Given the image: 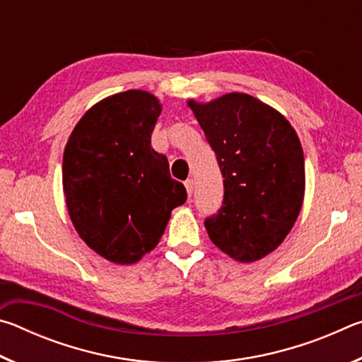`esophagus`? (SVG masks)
<instances>
[{"mask_svg": "<svg viewBox=\"0 0 362 362\" xmlns=\"http://www.w3.org/2000/svg\"><path fill=\"white\" fill-rule=\"evenodd\" d=\"M185 188H187L188 196H192V194H193V189H194V182H193L192 179H188V180L185 182Z\"/></svg>", "mask_w": 362, "mask_h": 362, "instance_id": "34e87169", "label": "esophagus"}]
</instances>
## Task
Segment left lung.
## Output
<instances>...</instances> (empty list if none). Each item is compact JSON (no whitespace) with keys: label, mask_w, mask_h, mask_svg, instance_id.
<instances>
[{"label":"left lung","mask_w":362,"mask_h":362,"mask_svg":"<svg viewBox=\"0 0 362 362\" xmlns=\"http://www.w3.org/2000/svg\"><path fill=\"white\" fill-rule=\"evenodd\" d=\"M223 175V206L206 218L211 241L252 263L289 235L305 196L302 144L278 110L244 93L188 100Z\"/></svg>","instance_id":"left-lung-1"}]
</instances>
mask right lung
<instances>
[{
	"label": "right lung",
	"instance_id": "add662e5",
	"mask_svg": "<svg viewBox=\"0 0 362 362\" xmlns=\"http://www.w3.org/2000/svg\"><path fill=\"white\" fill-rule=\"evenodd\" d=\"M161 103L146 90L105 97L65 145L62 183L79 238L108 262L132 265L156 247L187 189L151 146Z\"/></svg>",
	"mask_w": 362,
	"mask_h": 362
}]
</instances>
